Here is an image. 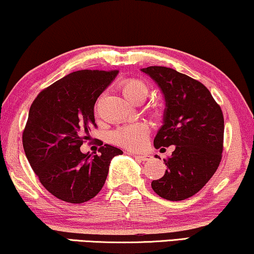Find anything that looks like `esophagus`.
Masks as SVG:
<instances>
[{"label":"esophagus","mask_w":254,"mask_h":254,"mask_svg":"<svg viewBox=\"0 0 254 254\" xmlns=\"http://www.w3.org/2000/svg\"><path fill=\"white\" fill-rule=\"evenodd\" d=\"M133 156L136 159H138V161H142V162H145V161H149V159H150L151 157H150V155H148V154H133Z\"/></svg>","instance_id":"34e87169"}]
</instances>
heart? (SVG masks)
<instances>
[{
	"label": "heart",
	"instance_id": "1",
	"mask_svg": "<svg viewBox=\"0 0 254 254\" xmlns=\"http://www.w3.org/2000/svg\"><path fill=\"white\" fill-rule=\"evenodd\" d=\"M120 90L125 98L133 104H141L149 95L148 85L140 79H126L120 84ZM148 135V125L144 121H135L118 127L111 133L110 138L113 143L120 147L130 150H140L147 143Z\"/></svg>",
	"mask_w": 254,
	"mask_h": 254
}]
</instances>
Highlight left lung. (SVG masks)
Listing matches in <instances>:
<instances>
[{
  "label": "left lung",
  "instance_id": "left-lung-1",
  "mask_svg": "<svg viewBox=\"0 0 254 254\" xmlns=\"http://www.w3.org/2000/svg\"><path fill=\"white\" fill-rule=\"evenodd\" d=\"M165 100L163 125L154 138L156 149L176 145L164 159L165 175L151 187L163 199L182 201L206 185L220 165L224 119L221 107L206 86L172 68H142ZM161 149V150H162Z\"/></svg>",
  "mask_w": 254,
  "mask_h": 254
}]
</instances>
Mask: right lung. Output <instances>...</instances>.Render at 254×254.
I'll return each instance as SVG.
<instances>
[{"mask_svg": "<svg viewBox=\"0 0 254 254\" xmlns=\"http://www.w3.org/2000/svg\"><path fill=\"white\" fill-rule=\"evenodd\" d=\"M118 72H70L43 90L30 107L23 131L27 161L45 189L65 202L82 203L95 197L105 184L112 158L123 154L110 144L100 147L95 156L79 149L97 126L96 100Z\"/></svg>", "mask_w": 254, "mask_h": 254, "instance_id": "add662e5", "label": "right lung"}]
</instances>
